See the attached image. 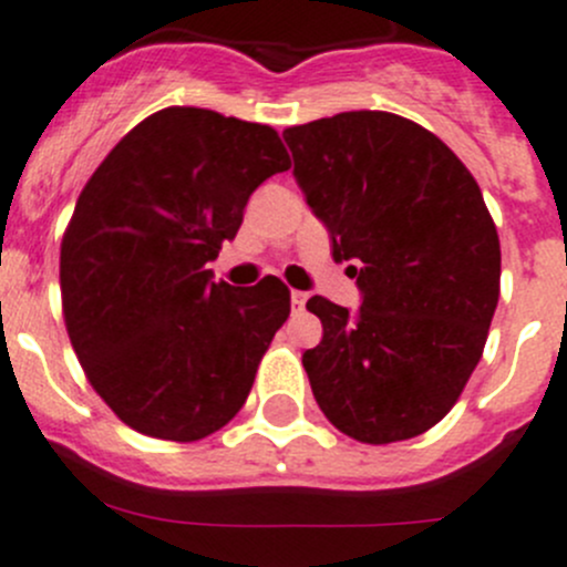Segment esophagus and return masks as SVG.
I'll use <instances>...</instances> for the list:
<instances>
[{
	"label": "esophagus",
	"mask_w": 567,
	"mask_h": 567,
	"mask_svg": "<svg viewBox=\"0 0 567 567\" xmlns=\"http://www.w3.org/2000/svg\"><path fill=\"white\" fill-rule=\"evenodd\" d=\"M306 300H308V295H306V291H300V289H291V308H297V311H300V308L306 306Z\"/></svg>",
	"instance_id": "esophagus-1"
}]
</instances>
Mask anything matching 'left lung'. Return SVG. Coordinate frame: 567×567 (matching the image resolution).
<instances>
[{
	"instance_id": "1",
	"label": "left lung",
	"mask_w": 567,
	"mask_h": 567,
	"mask_svg": "<svg viewBox=\"0 0 567 567\" xmlns=\"http://www.w3.org/2000/svg\"><path fill=\"white\" fill-rule=\"evenodd\" d=\"M297 187L330 234L361 308L313 295L322 341L302 352L313 400L361 444L439 424L482 358L502 250L480 184L433 132L378 110L284 132Z\"/></svg>"
}]
</instances>
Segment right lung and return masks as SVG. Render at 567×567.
<instances>
[{
  "instance_id": "1",
  "label": "right lung",
  "mask_w": 567,
  "mask_h": 567,
  "mask_svg": "<svg viewBox=\"0 0 567 567\" xmlns=\"http://www.w3.org/2000/svg\"><path fill=\"white\" fill-rule=\"evenodd\" d=\"M289 165L276 128L167 106L82 189L60 248L65 328L95 394L137 433L200 441L248 400L289 289L276 276L215 284L209 261Z\"/></svg>"
}]
</instances>
